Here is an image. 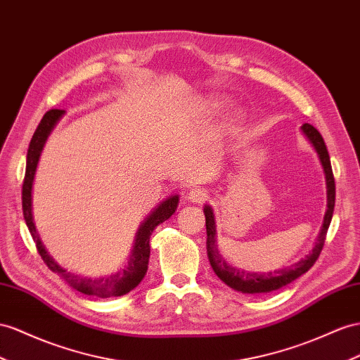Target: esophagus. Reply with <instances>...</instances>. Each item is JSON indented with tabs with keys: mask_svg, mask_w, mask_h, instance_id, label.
Returning <instances> with one entry per match:
<instances>
[{
	"mask_svg": "<svg viewBox=\"0 0 360 360\" xmlns=\"http://www.w3.org/2000/svg\"><path fill=\"white\" fill-rule=\"evenodd\" d=\"M207 198H208L207 191L204 188H199V187H193L187 195V199L190 202H193V204H202V202L207 200Z\"/></svg>",
	"mask_w": 360,
	"mask_h": 360,
	"instance_id": "esophagus-1",
	"label": "esophagus"
}]
</instances>
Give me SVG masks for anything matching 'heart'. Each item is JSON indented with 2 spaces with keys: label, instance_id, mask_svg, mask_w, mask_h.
Returning <instances> with one entry per match:
<instances>
[{
  "label": "heart",
  "instance_id": "1",
  "mask_svg": "<svg viewBox=\"0 0 360 360\" xmlns=\"http://www.w3.org/2000/svg\"><path fill=\"white\" fill-rule=\"evenodd\" d=\"M224 106V100H220L217 97H213V96H208L205 97L204 100L200 101V105L198 108V114L196 117L198 118H210L213 117L214 114L219 112V109ZM224 131H231V123H226L224 126Z\"/></svg>",
  "mask_w": 360,
  "mask_h": 360
}]
</instances>
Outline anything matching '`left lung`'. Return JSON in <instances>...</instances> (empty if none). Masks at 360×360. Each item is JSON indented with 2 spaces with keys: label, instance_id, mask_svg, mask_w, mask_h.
Instances as JSON below:
<instances>
[{
  "label": "left lung",
  "instance_id": "left-lung-1",
  "mask_svg": "<svg viewBox=\"0 0 360 360\" xmlns=\"http://www.w3.org/2000/svg\"><path fill=\"white\" fill-rule=\"evenodd\" d=\"M301 132L304 136L307 138V141L311 144L313 149H315L318 160L322 165V170H324L326 176V187H327V210L324 214V222L319 229V234L316 238V243L313 246L311 252H309L304 259L300 262L293 263L288 268L283 269H275L274 272H251L245 271L240 268H234L233 264L226 263L222 255L219 252L217 248V231H216V219H214V210L211 205H204V214H205V226H207V255L211 268H213L214 274L219 276L229 288L242 292V293H269L274 290H278L284 285H288L293 280L300 278L302 274H306L315 262L322 251V246L326 242V234L330 226L331 217H333V210H335V178L333 172H331V164H330V156L327 152V147L324 140H322L321 134L316 131L315 127L309 123H304L301 126Z\"/></svg>",
  "mask_w": 360,
  "mask_h": 360
}]
</instances>
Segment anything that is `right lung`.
I'll return each instance as SVG.
<instances>
[{"mask_svg": "<svg viewBox=\"0 0 360 360\" xmlns=\"http://www.w3.org/2000/svg\"><path fill=\"white\" fill-rule=\"evenodd\" d=\"M65 115V110L60 109H51L45 114L41 120V123L36 129L33 138L29 146V152H27V167H25V178L22 186V211L25 224L29 226V231L33 237V240L38 248V252L42 257L44 263L49 266V269L54 274H58L60 278L68 283L72 289L82 292L89 297H98V298H110V297H123V295L134 290L138 284L144 278V275L149 268V257H150V236L153 229L160 224L173 216L174 211L179 204V195H172L161 200L156 205L146 219L141 222L140 228L135 234L132 251L126 259V264L118 271L109 274V275H100V276H89L82 275L77 272H71L53 259L45 250V246L41 240V237L36 231L34 220H33V210H32V200H33V181L36 169L41 160L42 150L47 143L49 136L54 131V127Z\"/></svg>", "mask_w": 360, "mask_h": 360, "instance_id": "1", "label": "right lung"}]
</instances>
